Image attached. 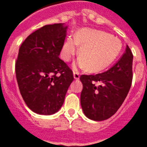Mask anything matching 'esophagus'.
Here are the masks:
<instances>
[{"label": "esophagus", "mask_w": 147, "mask_h": 147, "mask_svg": "<svg viewBox=\"0 0 147 147\" xmlns=\"http://www.w3.org/2000/svg\"><path fill=\"white\" fill-rule=\"evenodd\" d=\"M74 78L75 80H78L80 78V74L78 72H74Z\"/></svg>", "instance_id": "1"}]
</instances>
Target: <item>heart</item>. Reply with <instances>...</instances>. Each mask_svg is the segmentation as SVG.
Returning a JSON list of instances; mask_svg holds the SVG:
<instances>
[{"label": "heart", "instance_id": "1", "mask_svg": "<svg viewBox=\"0 0 147 147\" xmlns=\"http://www.w3.org/2000/svg\"><path fill=\"white\" fill-rule=\"evenodd\" d=\"M79 55L74 67L88 68L90 72H101L112 64L120 54L122 43L117 37L107 32L95 29L83 28L68 37L61 48L63 60L69 62L77 54Z\"/></svg>", "mask_w": 147, "mask_h": 147}]
</instances>
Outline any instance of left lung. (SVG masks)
<instances>
[{
	"label": "left lung",
	"instance_id": "left-lung-1",
	"mask_svg": "<svg viewBox=\"0 0 147 147\" xmlns=\"http://www.w3.org/2000/svg\"><path fill=\"white\" fill-rule=\"evenodd\" d=\"M132 61L133 55L127 45L120 59L106 72L80 77L83 84L81 105L88 118L101 121L117 111L131 85Z\"/></svg>",
	"mask_w": 147,
	"mask_h": 147
}]
</instances>
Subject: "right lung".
Returning a JSON list of instances; mask_svg holds the SVG:
<instances>
[{"mask_svg": "<svg viewBox=\"0 0 147 147\" xmlns=\"http://www.w3.org/2000/svg\"><path fill=\"white\" fill-rule=\"evenodd\" d=\"M68 26L46 25L22 42L16 63V74L23 100L33 112L54 114L62 107L74 81L71 69L59 55Z\"/></svg>", "mask_w": 147, "mask_h": 147, "instance_id": "add662e5", "label": "right lung"}]
</instances>
